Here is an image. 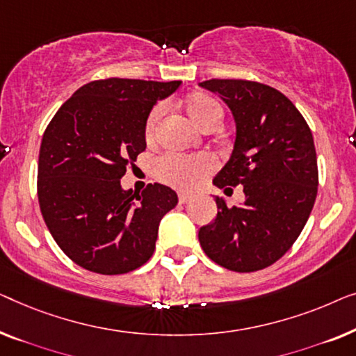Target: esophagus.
Wrapping results in <instances>:
<instances>
[{"label": "esophagus", "instance_id": "obj_1", "mask_svg": "<svg viewBox=\"0 0 356 356\" xmlns=\"http://www.w3.org/2000/svg\"><path fill=\"white\" fill-rule=\"evenodd\" d=\"M192 200H193V197L190 193H179V202L182 204L192 202Z\"/></svg>", "mask_w": 356, "mask_h": 356}]
</instances>
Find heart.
I'll list each match as a JSON object with an SVG mask.
<instances>
[{"label": "heart", "mask_w": 356, "mask_h": 356, "mask_svg": "<svg viewBox=\"0 0 356 356\" xmlns=\"http://www.w3.org/2000/svg\"><path fill=\"white\" fill-rule=\"evenodd\" d=\"M190 118L193 119L198 126L203 129L219 126L222 121L224 111L216 99L208 97V95L198 93L193 95L185 103ZM164 114V104H156L152 111L148 113L147 121H145L143 135L148 143L156 138L158 124ZM216 168V158L209 153H195V154H182V153H164L156 161V176L163 182H168L174 187L192 190L203 182L213 169Z\"/></svg>", "instance_id": "heart-1"}]
</instances>
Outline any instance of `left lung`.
I'll return each mask as SVG.
<instances>
[{
	"instance_id": "obj_1",
	"label": "left lung",
	"mask_w": 356,
	"mask_h": 356,
	"mask_svg": "<svg viewBox=\"0 0 356 356\" xmlns=\"http://www.w3.org/2000/svg\"><path fill=\"white\" fill-rule=\"evenodd\" d=\"M235 119L232 154L213 184L243 185L245 202L227 208L216 197V219L198 230L203 252L219 266L253 273L271 266L298 238L318 193L312 130L295 104L269 85L211 79Z\"/></svg>"
}]
</instances>
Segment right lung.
<instances>
[{
    "mask_svg": "<svg viewBox=\"0 0 356 356\" xmlns=\"http://www.w3.org/2000/svg\"><path fill=\"white\" fill-rule=\"evenodd\" d=\"M180 80H95L54 114L38 156V203L47 227L74 263L92 273L126 274L154 252L164 214L177 193L148 184L124 190L129 164L147 148L148 113Z\"/></svg>",
    "mask_w": 356,
    "mask_h": 356,
    "instance_id": "right-lung-1",
    "label": "right lung"
}]
</instances>
